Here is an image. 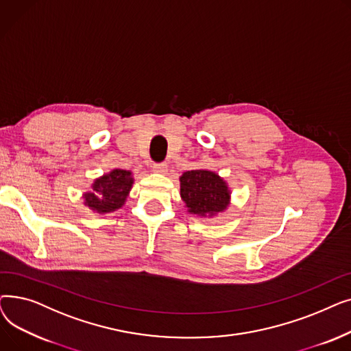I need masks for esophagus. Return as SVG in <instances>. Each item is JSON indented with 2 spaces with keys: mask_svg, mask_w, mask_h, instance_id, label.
<instances>
[{
  "mask_svg": "<svg viewBox=\"0 0 351 351\" xmlns=\"http://www.w3.org/2000/svg\"><path fill=\"white\" fill-rule=\"evenodd\" d=\"M152 171H154V172H156V173L165 175L166 172H168V165H166L165 162H162V163H154V166H152Z\"/></svg>",
  "mask_w": 351,
  "mask_h": 351,
  "instance_id": "obj_1",
  "label": "esophagus"
}]
</instances>
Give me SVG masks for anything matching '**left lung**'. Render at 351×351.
<instances>
[{
  "mask_svg": "<svg viewBox=\"0 0 351 351\" xmlns=\"http://www.w3.org/2000/svg\"><path fill=\"white\" fill-rule=\"evenodd\" d=\"M180 197L186 212L199 217H215L228 210L232 192L228 182L209 169L183 172L179 178Z\"/></svg>",
  "mask_w": 351,
  "mask_h": 351,
  "instance_id": "left-lung-1",
  "label": "left lung"
}]
</instances>
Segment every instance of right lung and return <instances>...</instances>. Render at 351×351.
Returning <instances> with one entry per match:
<instances>
[{"label":"right lung","instance_id":"obj_1","mask_svg":"<svg viewBox=\"0 0 351 351\" xmlns=\"http://www.w3.org/2000/svg\"><path fill=\"white\" fill-rule=\"evenodd\" d=\"M134 173L125 169H112L94 179L90 191L82 193L84 205L94 213L105 215L121 209L134 186Z\"/></svg>","mask_w":351,"mask_h":351}]
</instances>
